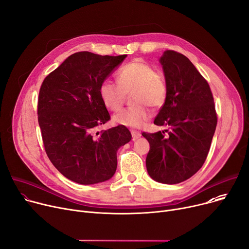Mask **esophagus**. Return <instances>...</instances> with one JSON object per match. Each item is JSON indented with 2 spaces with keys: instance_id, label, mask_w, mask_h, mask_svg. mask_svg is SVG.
I'll use <instances>...</instances> for the list:
<instances>
[{
  "instance_id": "34e87169",
  "label": "esophagus",
  "mask_w": 249,
  "mask_h": 249,
  "mask_svg": "<svg viewBox=\"0 0 249 249\" xmlns=\"http://www.w3.org/2000/svg\"><path fill=\"white\" fill-rule=\"evenodd\" d=\"M131 135H132V138H133V140H136V139H138L141 136V133H140L139 131L131 130Z\"/></svg>"
}]
</instances>
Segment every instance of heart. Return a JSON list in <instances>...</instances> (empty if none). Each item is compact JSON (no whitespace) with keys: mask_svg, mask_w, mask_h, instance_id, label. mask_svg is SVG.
I'll use <instances>...</instances> for the list:
<instances>
[{"mask_svg":"<svg viewBox=\"0 0 249 249\" xmlns=\"http://www.w3.org/2000/svg\"><path fill=\"white\" fill-rule=\"evenodd\" d=\"M118 82L104 80L99 94L104 105L111 111H119L132 95L134 106L114 115L113 121L117 125L129 128H140L151 117L148 107L161 108L168 98V84L165 76L142 59H134L119 69Z\"/></svg>","mask_w":249,"mask_h":249,"instance_id":"1","label":"heart"}]
</instances>
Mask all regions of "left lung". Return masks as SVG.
<instances>
[{
	"instance_id": "1",
	"label": "left lung",
	"mask_w": 249,
	"mask_h": 249,
	"mask_svg": "<svg viewBox=\"0 0 249 249\" xmlns=\"http://www.w3.org/2000/svg\"><path fill=\"white\" fill-rule=\"evenodd\" d=\"M168 84V98L154 120L169 130L143 132L150 144L148 174L160 183L177 184L204 164L217 124L209 84L190 60L173 50L160 58Z\"/></svg>"
}]
</instances>
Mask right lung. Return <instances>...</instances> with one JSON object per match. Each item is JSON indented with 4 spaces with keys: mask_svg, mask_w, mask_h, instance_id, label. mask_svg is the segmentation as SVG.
<instances>
[{
    "mask_svg": "<svg viewBox=\"0 0 249 249\" xmlns=\"http://www.w3.org/2000/svg\"><path fill=\"white\" fill-rule=\"evenodd\" d=\"M126 56L75 53L41 85L38 122L45 151L60 173L79 184L110 179L117 168V150L131 140L121 125L97 132L110 120L99 87Z\"/></svg>",
    "mask_w": 249,
    "mask_h": 249,
    "instance_id": "1",
    "label": "right lung"
}]
</instances>
